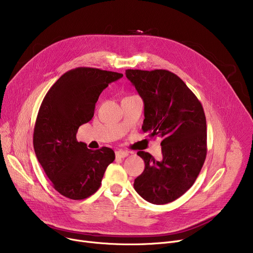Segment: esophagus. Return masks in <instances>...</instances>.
Wrapping results in <instances>:
<instances>
[{"label":"esophagus","mask_w":253,"mask_h":253,"mask_svg":"<svg viewBox=\"0 0 253 253\" xmlns=\"http://www.w3.org/2000/svg\"><path fill=\"white\" fill-rule=\"evenodd\" d=\"M127 156H129V152L121 151V150L116 152V157H117V158H120V159H121V158H126Z\"/></svg>","instance_id":"esophagus-1"}]
</instances>
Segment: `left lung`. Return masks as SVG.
<instances>
[{
	"label": "left lung",
	"instance_id": "left-lung-1",
	"mask_svg": "<svg viewBox=\"0 0 253 253\" xmlns=\"http://www.w3.org/2000/svg\"><path fill=\"white\" fill-rule=\"evenodd\" d=\"M144 103L142 131L162 138V159L140 151L144 170L133 187L145 201L167 204L194 184L207 154L206 118L196 95L166 70H126Z\"/></svg>",
	"mask_w": 253,
	"mask_h": 253
}]
</instances>
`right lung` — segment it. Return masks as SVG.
Masks as SVG:
<instances>
[{
	"mask_svg": "<svg viewBox=\"0 0 253 253\" xmlns=\"http://www.w3.org/2000/svg\"><path fill=\"white\" fill-rule=\"evenodd\" d=\"M122 74L77 68L63 74L45 95L36 120L34 149L54 188L72 200H83L100 187L115 160L110 148L92 151L78 141L79 127L94 115L100 93Z\"/></svg>",
	"mask_w": 253,
	"mask_h": 253,
	"instance_id": "1",
	"label": "right lung"
}]
</instances>
